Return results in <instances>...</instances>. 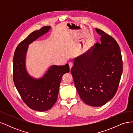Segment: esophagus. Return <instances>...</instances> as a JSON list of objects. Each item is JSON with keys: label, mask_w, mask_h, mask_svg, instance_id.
I'll return each instance as SVG.
<instances>
[{"label": "esophagus", "mask_w": 133, "mask_h": 133, "mask_svg": "<svg viewBox=\"0 0 133 133\" xmlns=\"http://www.w3.org/2000/svg\"><path fill=\"white\" fill-rule=\"evenodd\" d=\"M69 68H70V69H71V67L73 66V63L72 62H69Z\"/></svg>", "instance_id": "obj_1"}]
</instances>
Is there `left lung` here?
<instances>
[{"label": "left lung", "instance_id": "obj_1", "mask_svg": "<svg viewBox=\"0 0 133 133\" xmlns=\"http://www.w3.org/2000/svg\"><path fill=\"white\" fill-rule=\"evenodd\" d=\"M95 29L101 35L100 43L75 58L71 72L83 101L91 107H101L113 98L118 90L123 60L115 40L103 30Z\"/></svg>", "mask_w": 133, "mask_h": 133}]
</instances>
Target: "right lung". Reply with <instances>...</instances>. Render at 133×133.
<instances>
[{
  "label": "right lung",
  "mask_w": 133,
  "mask_h": 133,
  "mask_svg": "<svg viewBox=\"0 0 133 133\" xmlns=\"http://www.w3.org/2000/svg\"><path fill=\"white\" fill-rule=\"evenodd\" d=\"M45 26L35 30L20 43L13 57V80L22 100L28 107L38 111L50 109L57 100L63 75L69 72L68 64L51 66L41 78L35 79L28 74L25 66L26 52L29 44L50 29Z\"/></svg>",
  "instance_id": "1"
}]
</instances>
